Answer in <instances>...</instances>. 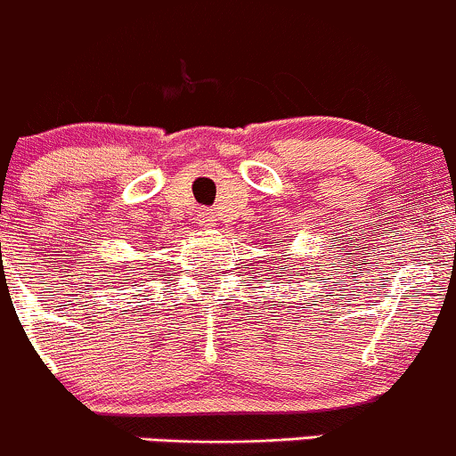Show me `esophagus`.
Listing matches in <instances>:
<instances>
[{"label":"esophagus","instance_id":"obj_1","mask_svg":"<svg viewBox=\"0 0 456 456\" xmlns=\"http://www.w3.org/2000/svg\"><path fill=\"white\" fill-rule=\"evenodd\" d=\"M195 224L200 228H213L215 226V215L208 213V210H200L198 217H195Z\"/></svg>","mask_w":456,"mask_h":456}]
</instances>
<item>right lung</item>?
Here are the masks:
<instances>
[{"label":"right lung","mask_w":456,"mask_h":456,"mask_svg":"<svg viewBox=\"0 0 456 456\" xmlns=\"http://www.w3.org/2000/svg\"><path fill=\"white\" fill-rule=\"evenodd\" d=\"M132 265H134V263H130V267L128 265H115V267H112L110 272L115 273V276H110V281H115V282H112V285H119L117 289L134 287L136 269H132Z\"/></svg>","instance_id":"add662e5"}]
</instances>
